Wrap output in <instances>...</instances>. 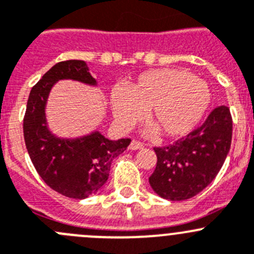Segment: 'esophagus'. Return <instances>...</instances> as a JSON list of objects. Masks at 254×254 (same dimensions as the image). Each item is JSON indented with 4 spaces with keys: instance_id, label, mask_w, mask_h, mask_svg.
I'll list each match as a JSON object with an SVG mask.
<instances>
[{
    "instance_id": "esophagus-1",
    "label": "esophagus",
    "mask_w": 254,
    "mask_h": 254,
    "mask_svg": "<svg viewBox=\"0 0 254 254\" xmlns=\"http://www.w3.org/2000/svg\"><path fill=\"white\" fill-rule=\"evenodd\" d=\"M129 149H131V151H136V149H141V148H143V143H142V142H138V141H132L131 142V144H129V147H128Z\"/></svg>"
}]
</instances>
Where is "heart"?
<instances>
[{
  "mask_svg": "<svg viewBox=\"0 0 254 254\" xmlns=\"http://www.w3.org/2000/svg\"><path fill=\"white\" fill-rule=\"evenodd\" d=\"M112 112L121 128H129L146 111L151 126L146 134L161 132L167 138L190 133L203 118L211 92L203 79L176 68L152 69L139 74L127 91L115 88Z\"/></svg>",
  "mask_w": 254,
  "mask_h": 254,
  "instance_id": "heart-1",
  "label": "heart"
}]
</instances>
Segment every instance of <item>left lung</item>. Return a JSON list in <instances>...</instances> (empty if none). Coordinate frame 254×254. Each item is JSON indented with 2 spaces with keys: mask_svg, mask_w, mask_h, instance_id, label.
<instances>
[{
  "mask_svg": "<svg viewBox=\"0 0 254 254\" xmlns=\"http://www.w3.org/2000/svg\"><path fill=\"white\" fill-rule=\"evenodd\" d=\"M231 142V112L227 106H219L201 127L175 144L154 147L157 165L148 180L152 190L170 201L194 197L218 175Z\"/></svg>",
  "mask_w": 254,
  "mask_h": 254,
  "instance_id": "left-lung-1",
  "label": "left lung"
}]
</instances>
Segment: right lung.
I'll list each match as a JSON object with an SVG mask.
<instances>
[{"label": "right lung", "mask_w": 254, "mask_h": 254, "mask_svg": "<svg viewBox=\"0 0 254 254\" xmlns=\"http://www.w3.org/2000/svg\"><path fill=\"white\" fill-rule=\"evenodd\" d=\"M60 79L97 84L84 61L68 60L55 64L31 89L23 136L31 161L46 185L66 197L83 199L107 182L111 163L127 149L131 139L111 141L98 131L74 139L51 133L45 108L51 88Z\"/></svg>", "instance_id": "obj_1"}]
</instances>
